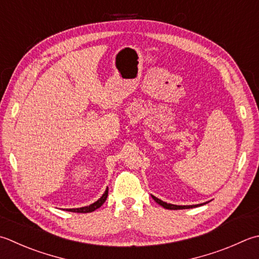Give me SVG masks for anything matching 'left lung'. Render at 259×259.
Here are the masks:
<instances>
[{
  "instance_id": "left-lung-1",
  "label": "left lung",
  "mask_w": 259,
  "mask_h": 259,
  "mask_svg": "<svg viewBox=\"0 0 259 259\" xmlns=\"http://www.w3.org/2000/svg\"><path fill=\"white\" fill-rule=\"evenodd\" d=\"M151 197L158 203L159 205H161L163 207H165V209H168V210H182V209H192V207H196V206H201L203 205L205 203H201V204H195V205H175V204H170V203H166V202L161 201L159 199H157L156 196L151 195Z\"/></svg>"
}]
</instances>
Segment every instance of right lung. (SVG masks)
Returning a JSON list of instances; mask_svg holds the SVG:
<instances>
[{
	"instance_id": "right-lung-1",
	"label": "right lung",
	"mask_w": 259,
	"mask_h": 259,
	"mask_svg": "<svg viewBox=\"0 0 259 259\" xmlns=\"http://www.w3.org/2000/svg\"><path fill=\"white\" fill-rule=\"evenodd\" d=\"M108 189L105 190L104 194L100 197V199L94 202V203H92L91 205H88V206H82V207H77V209H68L66 211H70V212H77V213H89V212H93L95 211L96 209H99L100 206H102V204L105 202L106 197H108Z\"/></svg>"
}]
</instances>
